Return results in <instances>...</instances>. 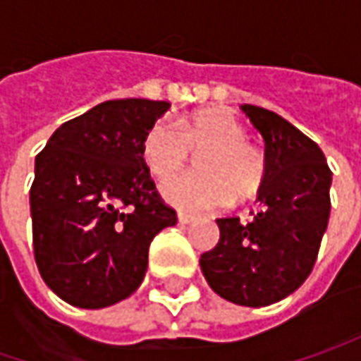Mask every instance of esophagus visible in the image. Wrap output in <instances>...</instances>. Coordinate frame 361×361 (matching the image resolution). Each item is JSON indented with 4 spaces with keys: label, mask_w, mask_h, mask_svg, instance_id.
I'll list each match as a JSON object with an SVG mask.
<instances>
[{
    "label": "esophagus",
    "mask_w": 361,
    "mask_h": 361,
    "mask_svg": "<svg viewBox=\"0 0 361 361\" xmlns=\"http://www.w3.org/2000/svg\"><path fill=\"white\" fill-rule=\"evenodd\" d=\"M195 221V216L188 215V213H178V223L180 225H188V223H192Z\"/></svg>",
    "instance_id": "1"
}]
</instances>
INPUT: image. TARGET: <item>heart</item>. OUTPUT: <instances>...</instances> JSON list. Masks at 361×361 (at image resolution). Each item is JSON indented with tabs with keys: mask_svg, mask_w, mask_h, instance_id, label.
I'll return each instance as SVG.
<instances>
[{
	"mask_svg": "<svg viewBox=\"0 0 361 361\" xmlns=\"http://www.w3.org/2000/svg\"><path fill=\"white\" fill-rule=\"evenodd\" d=\"M200 154L201 175H175L160 185L164 201L185 211H213L233 199H253L267 180V157L247 142L243 122L225 110H204L154 122L142 140V159L154 176L180 170L190 152Z\"/></svg>",
	"mask_w": 361,
	"mask_h": 361,
	"instance_id": "1",
	"label": "heart"
}]
</instances>
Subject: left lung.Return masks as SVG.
<instances>
[{
	"mask_svg": "<svg viewBox=\"0 0 361 361\" xmlns=\"http://www.w3.org/2000/svg\"><path fill=\"white\" fill-rule=\"evenodd\" d=\"M243 112L265 138L267 180L247 223L216 219L219 243L199 263L216 295L263 307L310 277L331 209V171L322 148L279 114L253 104Z\"/></svg>",
	"mask_w": 361,
	"mask_h": 361,
	"instance_id": "obj_1",
	"label": "left lung"
}]
</instances>
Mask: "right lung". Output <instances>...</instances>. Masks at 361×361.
I'll return each instance as SVG.
<instances>
[{"mask_svg": "<svg viewBox=\"0 0 361 361\" xmlns=\"http://www.w3.org/2000/svg\"><path fill=\"white\" fill-rule=\"evenodd\" d=\"M169 108L145 98L108 100L63 122L35 157V265L70 305L100 310L134 293L150 243L176 223L142 159L146 132Z\"/></svg>", "mask_w": 361, "mask_h": 361, "instance_id": "1", "label": "right lung"}]
</instances>
